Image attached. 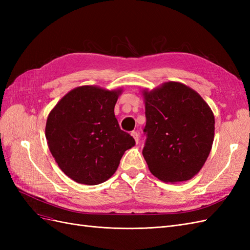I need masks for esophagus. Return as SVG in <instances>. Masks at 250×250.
Instances as JSON below:
<instances>
[{"mask_svg": "<svg viewBox=\"0 0 250 250\" xmlns=\"http://www.w3.org/2000/svg\"><path fill=\"white\" fill-rule=\"evenodd\" d=\"M131 135L133 137V139L135 140V143L139 144V133L137 131H132Z\"/></svg>", "mask_w": 250, "mask_h": 250, "instance_id": "34e87169", "label": "esophagus"}]
</instances>
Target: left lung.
I'll list each match as a JSON object with an SVG mask.
<instances>
[{
    "instance_id": "left-lung-1",
    "label": "left lung",
    "mask_w": 250,
    "mask_h": 250,
    "mask_svg": "<svg viewBox=\"0 0 250 250\" xmlns=\"http://www.w3.org/2000/svg\"><path fill=\"white\" fill-rule=\"evenodd\" d=\"M143 155L150 172L165 183L191 179L203 167L213 146V111L197 92L179 82L143 90Z\"/></svg>"
}]
</instances>
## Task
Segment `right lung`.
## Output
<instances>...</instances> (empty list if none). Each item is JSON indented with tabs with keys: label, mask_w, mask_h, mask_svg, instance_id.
I'll return each instance as SVG.
<instances>
[{
	"label": "right lung",
	"mask_w": 250,
	"mask_h": 250,
	"mask_svg": "<svg viewBox=\"0 0 250 250\" xmlns=\"http://www.w3.org/2000/svg\"><path fill=\"white\" fill-rule=\"evenodd\" d=\"M122 89L83 85L72 89L51 110L46 139L55 162L78 184L95 186L110 178L126 150L135 145L121 130L115 105Z\"/></svg>",
	"instance_id": "obj_1"
}]
</instances>
